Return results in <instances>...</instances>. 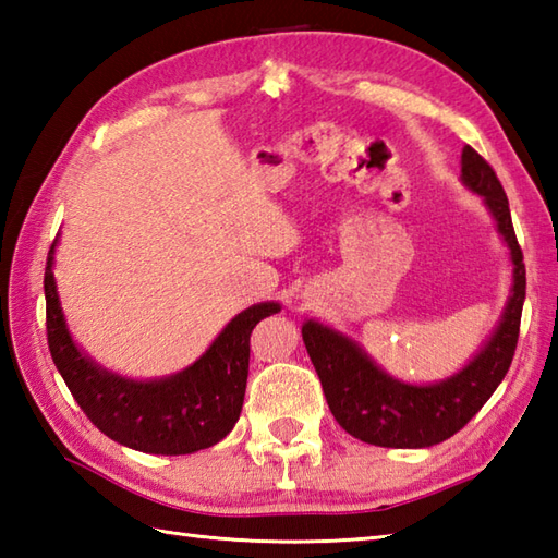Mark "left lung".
Returning <instances> with one entry per match:
<instances>
[{
  "mask_svg": "<svg viewBox=\"0 0 558 558\" xmlns=\"http://www.w3.org/2000/svg\"><path fill=\"white\" fill-rule=\"evenodd\" d=\"M462 182L484 196L515 266L513 294L501 324L465 369L436 386H408L386 376L348 338L316 322L302 326L304 345L330 412L342 429L364 444L426 448L446 441L482 410L513 362L525 302L523 248L518 244L499 177L472 146L462 150Z\"/></svg>",
  "mask_w": 558,
  "mask_h": 558,
  "instance_id": "obj_1",
  "label": "left lung"
}]
</instances>
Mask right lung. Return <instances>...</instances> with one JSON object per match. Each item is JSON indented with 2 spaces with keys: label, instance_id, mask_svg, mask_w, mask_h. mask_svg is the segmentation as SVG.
I'll list each match as a JSON object with an SVG mask.
<instances>
[{
  "label": "right lung",
  "instance_id": "obj_1",
  "mask_svg": "<svg viewBox=\"0 0 558 558\" xmlns=\"http://www.w3.org/2000/svg\"><path fill=\"white\" fill-rule=\"evenodd\" d=\"M54 244L45 266V324L52 362L83 414L112 441L144 453L186 456L222 441L240 420L248 338L280 304L248 306L225 326L204 357L160 381H129L98 369L71 342L52 276Z\"/></svg>",
  "mask_w": 558,
  "mask_h": 558
}]
</instances>
